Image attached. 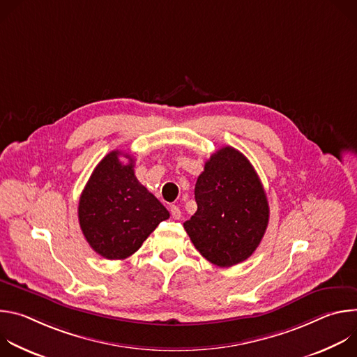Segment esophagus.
I'll use <instances>...</instances> for the list:
<instances>
[{
	"label": "esophagus",
	"instance_id": "obj_1",
	"mask_svg": "<svg viewBox=\"0 0 357 357\" xmlns=\"http://www.w3.org/2000/svg\"><path fill=\"white\" fill-rule=\"evenodd\" d=\"M171 215H172V218H174L175 220H179V219H181V216H182L181 209H179L178 206H175V205H172V206H171Z\"/></svg>",
	"mask_w": 357,
	"mask_h": 357
}]
</instances>
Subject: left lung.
I'll list each match as a JSON object with an SVG mask.
<instances>
[{
  "mask_svg": "<svg viewBox=\"0 0 357 357\" xmlns=\"http://www.w3.org/2000/svg\"><path fill=\"white\" fill-rule=\"evenodd\" d=\"M195 199L197 211L183 227L196 250L219 267L247 260L270 219L267 195L250 161L233 146L216 151L196 181Z\"/></svg>",
  "mask_w": 357,
  "mask_h": 357,
  "instance_id": "1",
  "label": "left lung"
}]
</instances>
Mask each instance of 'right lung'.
<instances>
[{"label":"right lung","instance_id":"1","mask_svg":"<svg viewBox=\"0 0 357 357\" xmlns=\"http://www.w3.org/2000/svg\"><path fill=\"white\" fill-rule=\"evenodd\" d=\"M120 155L129 161L121 163ZM77 213L87 243L107 260L130 257L169 218L162 203L135 178L134 158L121 151H112L94 168Z\"/></svg>","mask_w":357,"mask_h":357}]
</instances>
